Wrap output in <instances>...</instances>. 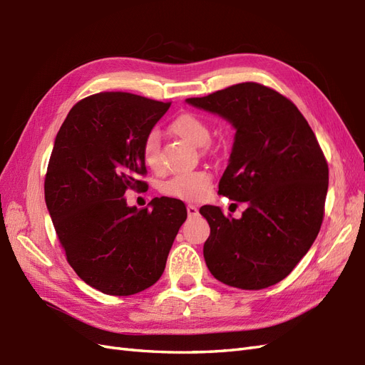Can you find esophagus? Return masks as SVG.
I'll return each instance as SVG.
<instances>
[{
  "mask_svg": "<svg viewBox=\"0 0 365 365\" xmlns=\"http://www.w3.org/2000/svg\"><path fill=\"white\" fill-rule=\"evenodd\" d=\"M187 213H189V216H196L198 215V207L193 204H189L187 205Z\"/></svg>",
  "mask_w": 365,
  "mask_h": 365,
  "instance_id": "34e87169",
  "label": "esophagus"
}]
</instances>
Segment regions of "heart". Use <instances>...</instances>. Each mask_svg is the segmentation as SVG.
<instances>
[{
	"label": "heart",
	"mask_w": 365,
	"mask_h": 365,
	"mask_svg": "<svg viewBox=\"0 0 365 365\" xmlns=\"http://www.w3.org/2000/svg\"><path fill=\"white\" fill-rule=\"evenodd\" d=\"M170 129L175 135H178L187 143L193 145H204L210 138L209 125L204 120L193 113H182L175 118ZM160 135L156 130H152L145 136L143 143V160L144 163L158 169L160 167ZM212 185V175L205 170H192L173 176L163 187V192L172 198H178L184 201H198L209 193Z\"/></svg>",
	"instance_id": "heart-1"
}]
</instances>
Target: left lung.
<instances>
[{
    "label": "left lung",
    "instance_id": "left-lung-1",
    "mask_svg": "<svg viewBox=\"0 0 365 365\" xmlns=\"http://www.w3.org/2000/svg\"><path fill=\"white\" fill-rule=\"evenodd\" d=\"M235 129L220 195L247 202L240 220L216 205L200 213L210 225L204 259L213 277L242 290L282 281L317 240L329 167L317 136L290 100L258 83L185 100Z\"/></svg>",
    "mask_w": 365,
    "mask_h": 365
}]
</instances>
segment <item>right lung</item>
I'll use <instances>...</instances> for the list:
<instances>
[{"label":"right lung","instance_id":"1","mask_svg":"<svg viewBox=\"0 0 365 365\" xmlns=\"http://www.w3.org/2000/svg\"><path fill=\"white\" fill-rule=\"evenodd\" d=\"M169 103L104 92L75 104L58 130L44 198L68 264L87 285L129 297L161 278L178 230L182 201L127 205L125 190L145 182L143 143ZM151 209L149 210L148 207Z\"/></svg>","mask_w":365,"mask_h":365}]
</instances>
